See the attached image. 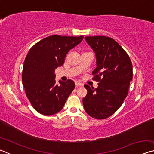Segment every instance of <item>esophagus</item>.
<instances>
[{
    "label": "esophagus",
    "instance_id": "1",
    "mask_svg": "<svg viewBox=\"0 0 154 154\" xmlns=\"http://www.w3.org/2000/svg\"><path fill=\"white\" fill-rule=\"evenodd\" d=\"M83 84L82 83H80V82H75V85H76V86L77 87V86H82Z\"/></svg>",
    "mask_w": 154,
    "mask_h": 154
}]
</instances>
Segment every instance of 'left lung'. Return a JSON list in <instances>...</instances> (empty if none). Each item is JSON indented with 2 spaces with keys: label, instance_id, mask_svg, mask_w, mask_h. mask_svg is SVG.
<instances>
[{
  "label": "left lung",
  "instance_id": "8db88e82",
  "mask_svg": "<svg viewBox=\"0 0 154 154\" xmlns=\"http://www.w3.org/2000/svg\"><path fill=\"white\" fill-rule=\"evenodd\" d=\"M85 39L95 52L92 79L99 83L96 88L84 85L88 94L83 98V107L92 118L105 119L116 113L128 95L132 64L128 54L112 38L96 36Z\"/></svg>",
  "mask_w": 154,
  "mask_h": 154
}]
</instances>
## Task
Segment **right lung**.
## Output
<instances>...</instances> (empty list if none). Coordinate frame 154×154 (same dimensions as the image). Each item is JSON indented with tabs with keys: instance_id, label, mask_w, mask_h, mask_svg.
<instances>
[{
	"instance_id": "1",
	"label": "right lung",
	"mask_w": 154,
	"mask_h": 154,
	"mask_svg": "<svg viewBox=\"0 0 154 154\" xmlns=\"http://www.w3.org/2000/svg\"><path fill=\"white\" fill-rule=\"evenodd\" d=\"M83 36L51 35L38 41L28 51L23 66L22 83L33 108L44 116L62 110L75 88L71 79L56 83L55 70L62 66L70 49L82 42Z\"/></svg>"
}]
</instances>
